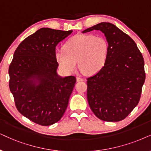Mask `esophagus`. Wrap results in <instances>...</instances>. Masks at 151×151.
I'll list each match as a JSON object with an SVG mask.
<instances>
[{"mask_svg": "<svg viewBox=\"0 0 151 151\" xmlns=\"http://www.w3.org/2000/svg\"><path fill=\"white\" fill-rule=\"evenodd\" d=\"M77 81H83V79L82 77H80V76H77Z\"/></svg>", "mask_w": 151, "mask_h": 151, "instance_id": "obj_1", "label": "esophagus"}]
</instances>
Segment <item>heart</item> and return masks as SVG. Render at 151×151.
<instances>
[{"label": "heart", "instance_id": "heart-1", "mask_svg": "<svg viewBox=\"0 0 151 151\" xmlns=\"http://www.w3.org/2000/svg\"><path fill=\"white\" fill-rule=\"evenodd\" d=\"M63 50L56 51L55 58L68 73L79 69L86 74L98 73L105 65L109 54L108 42L103 37L78 34L70 38Z\"/></svg>", "mask_w": 151, "mask_h": 151}]
</instances>
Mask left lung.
<instances>
[{
  "label": "left lung",
  "mask_w": 151,
  "mask_h": 151,
  "mask_svg": "<svg viewBox=\"0 0 151 151\" xmlns=\"http://www.w3.org/2000/svg\"><path fill=\"white\" fill-rule=\"evenodd\" d=\"M93 30L104 34L109 54L104 68L87 79L88 102L102 121H122L140 100L146 78L144 58L134 41L115 25L102 22L82 33Z\"/></svg>",
  "instance_id": "8db88e82"
}]
</instances>
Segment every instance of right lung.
I'll use <instances>...</instances> for the list:
<instances>
[{
	"mask_svg": "<svg viewBox=\"0 0 151 151\" xmlns=\"http://www.w3.org/2000/svg\"><path fill=\"white\" fill-rule=\"evenodd\" d=\"M72 30L42 28L23 40L9 68V86L17 110L34 123L47 126L63 116L76 77H61L56 47Z\"/></svg>",
	"mask_w": 151,
	"mask_h": 151,
	"instance_id": "add662e5",
	"label": "right lung"
}]
</instances>
